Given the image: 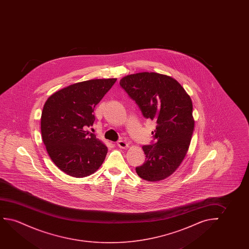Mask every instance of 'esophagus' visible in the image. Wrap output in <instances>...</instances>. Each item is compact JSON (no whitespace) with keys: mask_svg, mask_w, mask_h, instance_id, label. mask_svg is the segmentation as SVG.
Here are the masks:
<instances>
[{"mask_svg":"<svg viewBox=\"0 0 249 249\" xmlns=\"http://www.w3.org/2000/svg\"><path fill=\"white\" fill-rule=\"evenodd\" d=\"M116 143L122 149H126L128 147V143H126V141H124V140H119V141H117Z\"/></svg>","mask_w":249,"mask_h":249,"instance_id":"esophagus-1","label":"esophagus"}]
</instances>
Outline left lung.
<instances>
[{
    "instance_id": "obj_1",
    "label": "left lung",
    "mask_w": 249,
    "mask_h": 249,
    "mask_svg": "<svg viewBox=\"0 0 249 249\" xmlns=\"http://www.w3.org/2000/svg\"><path fill=\"white\" fill-rule=\"evenodd\" d=\"M120 86L135 101L143 116L157 123L153 140L143 145L145 161L135 168L144 180L170 176L187 153L194 130L192 102L183 87L170 76L155 72L126 75Z\"/></svg>"
}]
</instances>
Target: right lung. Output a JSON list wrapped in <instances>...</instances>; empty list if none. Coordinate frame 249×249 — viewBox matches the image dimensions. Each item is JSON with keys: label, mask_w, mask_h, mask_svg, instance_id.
Wrapping results in <instances>:
<instances>
[{"label": "right lung", "mask_w": 249, "mask_h": 249, "mask_svg": "<svg viewBox=\"0 0 249 249\" xmlns=\"http://www.w3.org/2000/svg\"><path fill=\"white\" fill-rule=\"evenodd\" d=\"M116 81L78 82L54 92L45 103L41 118L43 143L55 165L72 177L91 175L105 160L107 147L87 129L95 121V106Z\"/></svg>", "instance_id": "obj_1"}]
</instances>
